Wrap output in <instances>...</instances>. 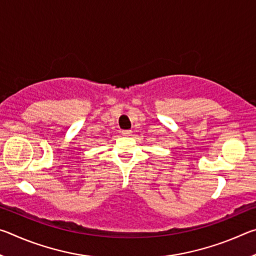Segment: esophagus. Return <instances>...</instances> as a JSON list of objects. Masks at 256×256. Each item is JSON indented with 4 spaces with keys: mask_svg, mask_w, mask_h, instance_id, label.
Returning a JSON list of instances; mask_svg holds the SVG:
<instances>
[{
    "mask_svg": "<svg viewBox=\"0 0 256 256\" xmlns=\"http://www.w3.org/2000/svg\"><path fill=\"white\" fill-rule=\"evenodd\" d=\"M131 131H128V130H123V131H122V136H131Z\"/></svg>",
    "mask_w": 256,
    "mask_h": 256,
    "instance_id": "esophagus-1",
    "label": "esophagus"
}]
</instances>
